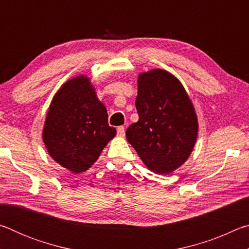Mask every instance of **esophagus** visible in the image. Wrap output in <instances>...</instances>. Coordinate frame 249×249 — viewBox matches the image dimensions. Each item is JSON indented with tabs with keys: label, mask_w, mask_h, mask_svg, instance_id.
I'll return each instance as SVG.
<instances>
[{
	"label": "esophagus",
	"mask_w": 249,
	"mask_h": 249,
	"mask_svg": "<svg viewBox=\"0 0 249 249\" xmlns=\"http://www.w3.org/2000/svg\"><path fill=\"white\" fill-rule=\"evenodd\" d=\"M124 135H125L124 126H119V127H117V136L124 137Z\"/></svg>",
	"instance_id": "34e87169"
}]
</instances>
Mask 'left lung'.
<instances>
[{"instance_id":"1","label":"left lung","mask_w":249,"mask_h":249,"mask_svg":"<svg viewBox=\"0 0 249 249\" xmlns=\"http://www.w3.org/2000/svg\"><path fill=\"white\" fill-rule=\"evenodd\" d=\"M138 120L126 138L145 166L168 175L183 165L197 138V117L190 98L174 74L153 69L138 75Z\"/></svg>"}]
</instances>
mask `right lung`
<instances>
[{
  "label": "right lung",
  "mask_w": 249,
  "mask_h": 249,
  "mask_svg": "<svg viewBox=\"0 0 249 249\" xmlns=\"http://www.w3.org/2000/svg\"><path fill=\"white\" fill-rule=\"evenodd\" d=\"M116 129L90 79L78 75L64 83L50 103L43 141L54 161L73 174L89 169Z\"/></svg>",
  "instance_id": "1"
}]
</instances>
